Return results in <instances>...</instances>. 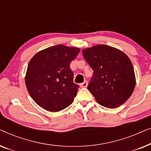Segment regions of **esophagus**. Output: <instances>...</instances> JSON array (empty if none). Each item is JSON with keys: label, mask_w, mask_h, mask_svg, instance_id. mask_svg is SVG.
<instances>
[{"label": "esophagus", "mask_w": 151, "mask_h": 151, "mask_svg": "<svg viewBox=\"0 0 151 151\" xmlns=\"http://www.w3.org/2000/svg\"><path fill=\"white\" fill-rule=\"evenodd\" d=\"M87 86H88V82L86 81V80H85V81H84L83 83L80 84V86H81V87H82V88H85Z\"/></svg>", "instance_id": "obj_1"}]
</instances>
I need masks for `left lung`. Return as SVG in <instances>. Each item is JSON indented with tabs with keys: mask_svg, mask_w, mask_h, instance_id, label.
Returning a JSON list of instances; mask_svg holds the SVG:
<instances>
[{
	"mask_svg": "<svg viewBox=\"0 0 151 151\" xmlns=\"http://www.w3.org/2000/svg\"><path fill=\"white\" fill-rule=\"evenodd\" d=\"M93 74L87 88L97 102L109 109L124 104L133 93L135 76L129 58L113 47L98 45L82 50Z\"/></svg>",
	"mask_w": 151,
	"mask_h": 151,
	"instance_id": "1",
	"label": "left lung"
}]
</instances>
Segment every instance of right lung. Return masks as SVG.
I'll return each mask as SVG.
<instances>
[{
  "mask_svg": "<svg viewBox=\"0 0 151 151\" xmlns=\"http://www.w3.org/2000/svg\"><path fill=\"white\" fill-rule=\"evenodd\" d=\"M80 52L77 47L58 45L39 51L29 63L25 84L37 104L58 112L72 104L79 86L70 68Z\"/></svg>",
  "mask_w": 151,
  "mask_h": 151,
  "instance_id": "add662e5",
  "label": "right lung"
}]
</instances>
